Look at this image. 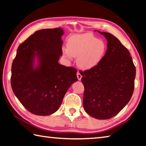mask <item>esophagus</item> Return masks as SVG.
<instances>
[{"instance_id":"34e87169","label":"esophagus","mask_w":146,"mask_h":146,"mask_svg":"<svg viewBox=\"0 0 146 146\" xmlns=\"http://www.w3.org/2000/svg\"><path fill=\"white\" fill-rule=\"evenodd\" d=\"M77 78H78V80L79 81H80L81 79V78H82V76H81V74L79 73V72H78L77 73Z\"/></svg>"}]
</instances>
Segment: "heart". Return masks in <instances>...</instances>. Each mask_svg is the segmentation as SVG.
Masks as SVG:
<instances>
[{
    "label": "heart",
    "instance_id": "b5f03b06",
    "mask_svg": "<svg viewBox=\"0 0 146 146\" xmlns=\"http://www.w3.org/2000/svg\"><path fill=\"white\" fill-rule=\"evenodd\" d=\"M107 45L91 33L76 34L67 42V48H63V54L68 59L77 57V65L82 70L97 67L105 56Z\"/></svg>",
    "mask_w": 146,
    "mask_h": 146
}]
</instances>
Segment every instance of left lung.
<instances>
[{"label": "left lung", "mask_w": 146, "mask_h": 146, "mask_svg": "<svg viewBox=\"0 0 146 146\" xmlns=\"http://www.w3.org/2000/svg\"><path fill=\"white\" fill-rule=\"evenodd\" d=\"M107 40L105 56L97 67L81 71L84 86L83 107L98 119L116 116L130 101L134 90L136 69L127 48L108 32H101Z\"/></svg>", "instance_id": "left-lung-1"}]
</instances>
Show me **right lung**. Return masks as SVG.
I'll return each mask as SVG.
<instances>
[{"label": "right lung", "mask_w": 146, "mask_h": 146, "mask_svg": "<svg viewBox=\"0 0 146 146\" xmlns=\"http://www.w3.org/2000/svg\"><path fill=\"white\" fill-rule=\"evenodd\" d=\"M64 34L60 27L38 30L18 48L11 84L19 101L34 114L55 112L68 89L78 81L76 68L58 64Z\"/></svg>", "instance_id": "obj_1"}]
</instances>
